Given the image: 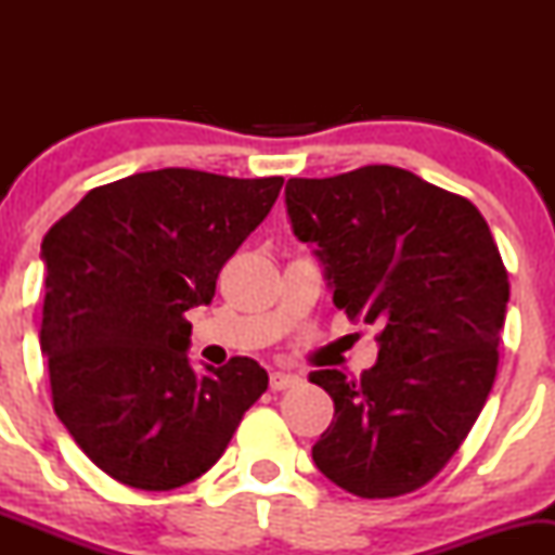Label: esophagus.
Segmentation results:
<instances>
[{"label":"esophagus","instance_id":"obj_1","mask_svg":"<svg viewBox=\"0 0 555 555\" xmlns=\"http://www.w3.org/2000/svg\"><path fill=\"white\" fill-rule=\"evenodd\" d=\"M269 386H271V391H286V388L299 386V378H297V375H289V373H271Z\"/></svg>","mask_w":555,"mask_h":555}]
</instances>
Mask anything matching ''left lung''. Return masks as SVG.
I'll return each mask as SVG.
<instances>
[{
	"label": "left lung",
	"mask_w": 555,
	"mask_h": 555,
	"mask_svg": "<svg viewBox=\"0 0 555 555\" xmlns=\"http://www.w3.org/2000/svg\"><path fill=\"white\" fill-rule=\"evenodd\" d=\"M286 211L326 263L336 308L380 344L360 378L310 373L334 399L315 467L360 499L412 493L456 454L493 388L508 302L499 245L467 197L388 164L292 177Z\"/></svg>",
	"instance_id": "1"
}]
</instances>
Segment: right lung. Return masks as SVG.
Masks as SVG:
<instances>
[{"instance_id": "1", "label": "right lung", "mask_w": 555, "mask_h": 555, "mask_svg": "<svg viewBox=\"0 0 555 555\" xmlns=\"http://www.w3.org/2000/svg\"><path fill=\"white\" fill-rule=\"evenodd\" d=\"M282 177L140 171L93 188L41 242V352L56 417L122 486L171 490L214 467L269 388L256 360L193 371L190 308L276 203Z\"/></svg>"}]
</instances>
